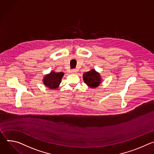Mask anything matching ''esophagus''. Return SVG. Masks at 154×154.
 Wrapping results in <instances>:
<instances>
[{
  "mask_svg": "<svg viewBox=\"0 0 154 154\" xmlns=\"http://www.w3.org/2000/svg\"><path fill=\"white\" fill-rule=\"evenodd\" d=\"M71 73L72 74H76L77 72H78V70L77 69H73L71 70Z\"/></svg>",
  "mask_w": 154,
  "mask_h": 154,
  "instance_id": "obj_1",
  "label": "esophagus"
}]
</instances>
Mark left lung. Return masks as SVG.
Segmentation results:
<instances>
[{
	"mask_svg": "<svg viewBox=\"0 0 154 154\" xmlns=\"http://www.w3.org/2000/svg\"><path fill=\"white\" fill-rule=\"evenodd\" d=\"M84 82L90 88L98 87L102 82L100 73L95 69L85 72L82 75Z\"/></svg>",
	"mask_w": 154,
	"mask_h": 154,
	"instance_id": "8db88e82",
	"label": "left lung"
}]
</instances>
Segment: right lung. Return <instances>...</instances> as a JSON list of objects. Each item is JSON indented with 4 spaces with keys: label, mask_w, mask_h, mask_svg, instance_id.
I'll return each instance as SVG.
<instances>
[{
    "label": "right lung",
    "mask_w": 154,
    "mask_h": 154,
    "mask_svg": "<svg viewBox=\"0 0 154 154\" xmlns=\"http://www.w3.org/2000/svg\"><path fill=\"white\" fill-rule=\"evenodd\" d=\"M63 72H56L51 71L44 76L42 81L44 85L50 89H56L59 87L61 80L64 76Z\"/></svg>",
    "instance_id": "1"
}]
</instances>
